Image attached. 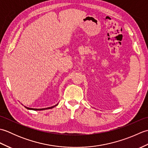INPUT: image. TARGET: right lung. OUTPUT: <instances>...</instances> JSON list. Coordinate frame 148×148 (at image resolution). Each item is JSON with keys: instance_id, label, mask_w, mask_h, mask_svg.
<instances>
[{"instance_id": "obj_1", "label": "right lung", "mask_w": 148, "mask_h": 148, "mask_svg": "<svg viewBox=\"0 0 148 148\" xmlns=\"http://www.w3.org/2000/svg\"><path fill=\"white\" fill-rule=\"evenodd\" d=\"M58 105V103L56 105L54 106H52V107H50V108H43V109H34V108H27V107H25V108H27V109H30V110H34V111H41V110H45V109H52L54 108V107Z\"/></svg>"}]
</instances>
